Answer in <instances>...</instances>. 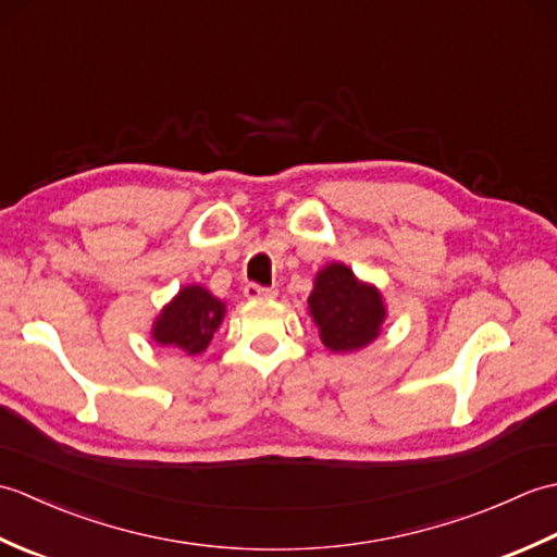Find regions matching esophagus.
I'll return each mask as SVG.
<instances>
[{
	"label": "esophagus",
	"instance_id": "1",
	"mask_svg": "<svg viewBox=\"0 0 557 557\" xmlns=\"http://www.w3.org/2000/svg\"><path fill=\"white\" fill-rule=\"evenodd\" d=\"M244 297L251 299V301H256V299H275L277 289L275 287H260V285H246Z\"/></svg>",
	"mask_w": 557,
	"mask_h": 557
}]
</instances>
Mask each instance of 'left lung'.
<instances>
[{"label": "left lung", "mask_w": 557, "mask_h": 557, "mask_svg": "<svg viewBox=\"0 0 557 557\" xmlns=\"http://www.w3.org/2000/svg\"><path fill=\"white\" fill-rule=\"evenodd\" d=\"M309 315L330 351L349 354L381 337L387 306L381 289L359 280L349 265L335 260L315 272Z\"/></svg>", "instance_id": "left-lung-1"}]
</instances>
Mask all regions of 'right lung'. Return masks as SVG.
I'll list each match as a JSON object with an SVG mask.
<instances>
[{"mask_svg":"<svg viewBox=\"0 0 557 557\" xmlns=\"http://www.w3.org/2000/svg\"><path fill=\"white\" fill-rule=\"evenodd\" d=\"M224 313H227V304L203 285H184L156 315L150 337L160 347L196 357L210 345L212 335L224 321Z\"/></svg>","mask_w":557,"mask_h":557,"instance_id":"1","label":"right lung"}]
</instances>
